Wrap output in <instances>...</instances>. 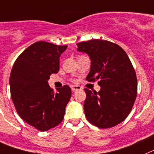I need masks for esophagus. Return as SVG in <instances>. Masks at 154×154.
<instances>
[{
    "label": "esophagus",
    "instance_id": "obj_1",
    "mask_svg": "<svg viewBox=\"0 0 154 154\" xmlns=\"http://www.w3.org/2000/svg\"><path fill=\"white\" fill-rule=\"evenodd\" d=\"M71 90L72 91L75 92L77 91H80V90H82V88L81 86H79V85H73V86L71 87Z\"/></svg>",
    "mask_w": 154,
    "mask_h": 154
}]
</instances>
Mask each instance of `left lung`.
<instances>
[{
  "label": "left lung",
  "instance_id": "obj_1",
  "mask_svg": "<svg viewBox=\"0 0 154 154\" xmlns=\"http://www.w3.org/2000/svg\"><path fill=\"white\" fill-rule=\"evenodd\" d=\"M91 60L88 81L98 80V92L85 88L87 119L101 129L121 123L130 113L137 94L136 72L126 53L117 44L91 39L77 44Z\"/></svg>",
  "mask_w": 154,
  "mask_h": 154
}]
</instances>
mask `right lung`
Here are the masks:
<instances>
[{"label":"right lung","instance_id":"obj_1","mask_svg":"<svg viewBox=\"0 0 154 154\" xmlns=\"http://www.w3.org/2000/svg\"><path fill=\"white\" fill-rule=\"evenodd\" d=\"M67 45L40 41L22 52L14 62L9 85L11 96L20 117L44 132L63 121L71 97L68 85L54 92L48 84L52 73H58L60 57Z\"/></svg>","mask_w":154,"mask_h":154}]
</instances>
